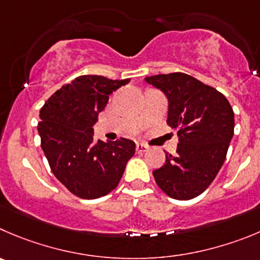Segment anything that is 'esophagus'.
Wrapping results in <instances>:
<instances>
[{
  "mask_svg": "<svg viewBox=\"0 0 260 260\" xmlns=\"http://www.w3.org/2000/svg\"><path fill=\"white\" fill-rule=\"evenodd\" d=\"M137 150H138V152H147L148 147L145 144H142V143H138V144H137Z\"/></svg>",
  "mask_w": 260,
  "mask_h": 260,
  "instance_id": "obj_1",
  "label": "esophagus"
}]
</instances>
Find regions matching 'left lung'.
I'll return each mask as SVG.
<instances>
[{"label":"left lung","mask_w":260,"mask_h":260,"mask_svg":"<svg viewBox=\"0 0 260 260\" xmlns=\"http://www.w3.org/2000/svg\"><path fill=\"white\" fill-rule=\"evenodd\" d=\"M169 101L167 123L179 135L176 154L153 171L158 186L177 200L202 194L217 176L234 137L235 115L222 93L182 73L145 78Z\"/></svg>","instance_id":"8db88e82"}]
</instances>
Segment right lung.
<instances>
[{
	"label": "right lung",
	"instance_id": "1",
	"mask_svg": "<svg viewBox=\"0 0 260 260\" xmlns=\"http://www.w3.org/2000/svg\"><path fill=\"white\" fill-rule=\"evenodd\" d=\"M128 79L81 75L49 97L39 115L41 147L56 179L81 199H97L120 182L135 143L94 140L93 125L110 94Z\"/></svg>",
	"mask_w": 260,
	"mask_h": 260
}]
</instances>
